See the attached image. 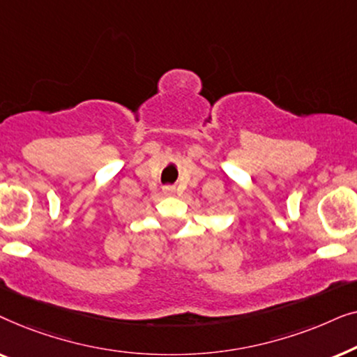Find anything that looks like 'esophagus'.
<instances>
[{"label": "esophagus", "instance_id": "1", "mask_svg": "<svg viewBox=\"0 0 357 357\" xmlns=\"http://www.w3.org/2000/svg\"><path fill=\"white\" fill-rule=\"evenodd\" d=\"M162 190H164L165 195H174L175 193V187H172V185H165Z\"/></svg>", "mask_w": 357, "mask_h": 357}]
</instances>
